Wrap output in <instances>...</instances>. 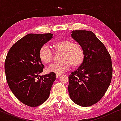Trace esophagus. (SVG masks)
<instances>
[{"mask_svg":"<svg viewBox=\"0 0 121 121\" xmlns=\"http://www.w3.org/2000/svg\"><path fill=\"white\" fill-rule=\"evenodd\" d=\"M61 75L60 74H56V78H59Z\"/></svg>","mask_w":121,"mask_h":121,"instance_id":"1","label":"esophagus"}]
</instances>
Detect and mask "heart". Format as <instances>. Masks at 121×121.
<instances>
[{"mask_svg":"<svg viewBox=\"0 0 121 121\" xmlns=\"http://www.w3.org/2000/svg\"><path fill=\"white\" fill-rule=\"evenodd\" d=\"M53 48L56 53H61V62L49 65L47 69L48 72L61 74L68 70L71 65L73 68L78 67L83 62L85 53L80 43H74L71 39H65L54 43ZM54 52L48 46L44 44L39 49V58L43 63L48 64L53 60Z\"/></svg>","mask_w":121,"mask_h":121,"instance_id":"b5f03b06","label":"heart"}]
</instances>
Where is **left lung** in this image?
Instances as JSON below:
<instances>
[{"mask_svg": "<svg viewBox=\"0 0 121 121\" xmlns=\"http://www.w3.org/2000/svg\"><path fill=\"white\" fill-rule=\"evenodd\" d=\"M72 33V37L83 47L85 57L79 68L69 76V96L77 105L90 106L101 100L110 86L111 58L92 31L75 30Z\"/></svg>", "mask_w": 121, "mask_h": 121, "instance_id": "1", "label": "left lung"}]
</instances>
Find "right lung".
I'll use <instances>...</instances> for the list:
<instances>
[{
	"label": "right lung",
	"mask_w": 121,
	"mask_h": 121,
	"mask_svg": "<svg viewBox=\"0 0 121 121\" xmlns=\"http://www.w3.org/2000/svg\"><path fill=\"white\" fill-rule=\"evenodd\" d=\"M53 34H30L19 39L9 49L5 60L8 85L20 101L29 106H39L49 97L56 74L39 75L43 64L39 49L52 39Z\"/></svg>",
	"instance_id": "obj_1"
}]
</instances>
